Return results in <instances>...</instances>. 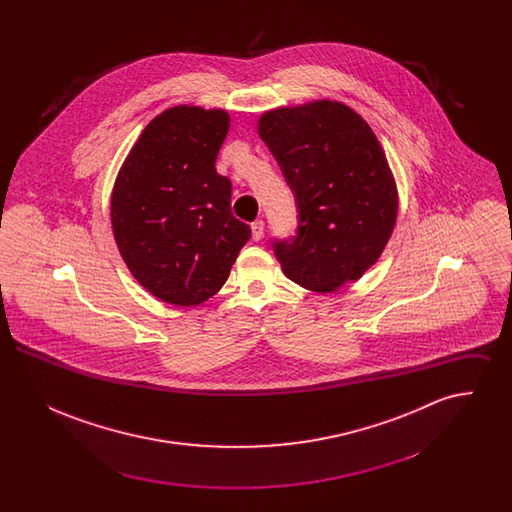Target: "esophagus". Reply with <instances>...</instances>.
<instances>
[{"label": "esophagus", "mask_w": 512, "mask_h": 512, "mask_svg": "<svg viewBox=\"0 0 512 512\" xmlns=\"http://www.w3.org/2000/svg\"><path fill=\"white\" fill-rule=\"evenodd\" d=\"M263 234H265V222L263 220L251 222V236H253V240L259 242L263 238Z\"/></svg>", "instance_id": "obj_1"}]
</instances>
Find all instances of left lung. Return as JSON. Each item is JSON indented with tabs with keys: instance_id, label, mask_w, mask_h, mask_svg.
<instances>
[{
	"instance_id": "8db88e82",
	"label": "left lung",
	"mask_w": 512,
	"mask_h": 512,
	"mask_svg": "<svg viewBox=\"0 0 512 512\" xmlns=\"http://www.w3.org/2000/svg\"><path fill=\"white\" fill-rule=\"evenodd\" d=\"M259 136L297 209L295 236L274 240L284 274L313 292L359 280L382 255L397 217V190L372 128L338 101L268 111Z\"/></svg>"
}]
</instances>
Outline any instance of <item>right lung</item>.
I'll return each instance as SVG.
<instances>
[{"instance_id": "right-lung-1", "label": "right lung", "mask_w": 512, "mask_h": 512, "mask_svg": "<svg viewBox=\"0 0 512 512\" xmlns=\"http://www.w3.org/2000/svg\"><path fill=\"white\" fill-rule=\"evenodd\" d=\"M228 126L226 111L172 107L144 128L113 188L111 224L126 267L178 307L219 292L251 238L232 215V182L215 169Z\"/></svg>"}]
</instances>
